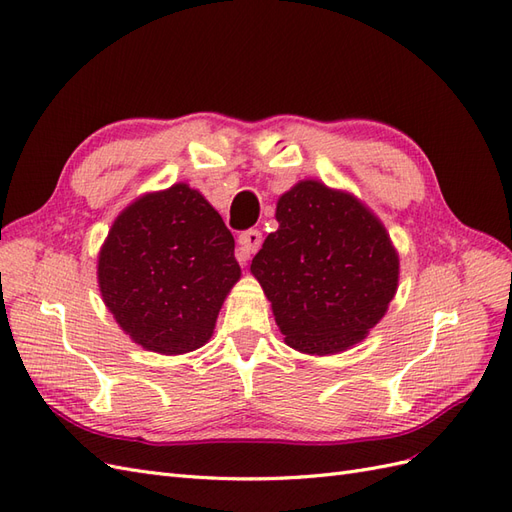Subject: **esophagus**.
Masks as SVG:
<instances>
[{
  "label": "esophagus",
  "instance_id": "1",
  "mask_svg": "<svg viewBox=\"0 0 512 512\" xmlns=\"http://www.w3.org/2000/svg\"><path fill=\"white\" fill-rule=\"evenodd\" d=\"M237 243H239V247H237V258H239V262L250 260V258L260 250V245H262V232L256 230V228L245 230V232H241V235H239Z\"/></svg>",
  "mask_w": 512,
  "mask_h": 512
}]
</instances>
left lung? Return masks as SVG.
<instances>
[{
	"mask_svg": "<svg viewBox=\"0 0 512 512\" xmlns=\"http://www.w3.org/2000/svg\"><path fill=\"white\" fill-rule=\"evenodd\" d=\"M275 218L280 228L250 269L286 344L307 354L359 344L397 292L399 256L389 232L361 200L314 179L282 194Z\"/></svg>",
	"mask_w": 512,
	"mask_h": 512,
	"instance_id": "8db88e82",
	"label": "left lung"
}]
</instances>
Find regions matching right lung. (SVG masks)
Masks as SVG:
<instances>
[{"label": "right lung", "instance_id": "obj_1", "mask_svg": "<svg viewBox=\"0 0 512 512\" xmlns=\"http://www.w3.org/2000/svg\"><path fill=\"white\" fill-rule=\"evenodd\" d=\"M239 277L222 215L188 183L134 200L98 256L108 312L134 344L160 354L205 346Z\"/></svg>", "mask_w": 512, "mask_h": 512}]
</instances>
